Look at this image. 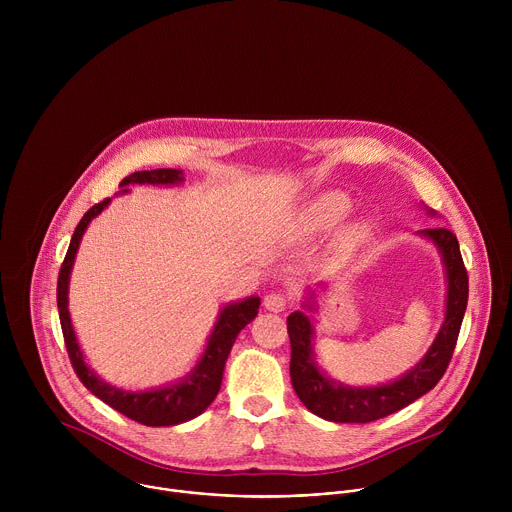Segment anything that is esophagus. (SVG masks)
<instances>
[{"mask_svg":"<svg viewBox=\"0 0 512 512\" xmlns=\"http://www.w3.org/2000/svg\"><path fill=\"white\" fill-rule=\"evenodd\" d=\"M287 304H289V300L283 294H279V291H271V294L265 296V300H263V306L275 314L283 312L287 308Z\"/></svg>","mask_w":512,"mask_h":512,"instance_id":"obj_1","label":"esophagus"}]
</instances>
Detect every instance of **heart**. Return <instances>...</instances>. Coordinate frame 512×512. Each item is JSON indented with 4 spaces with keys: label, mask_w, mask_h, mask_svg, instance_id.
I'll return each instance as SVG.
<instances>
[{
    "label": "heart",
    "mask_w": 512,
    "mask_h": 512,
    "mask_svg": "<svg viewBox=\"0 0 512 512\" xmlns=\"http://www.w3.org/2000/svg\"><path fill=\"white\" fill-rule=\"evenodd\" d=\"M350 210V198L342 192H330L320 196L306 214V223L310 229L314 231H326L334 225H338L342 218L348 214ZM367 235V225L364 223H352L350 227L344 229L342 233V243L352 247L356 243H360Z\"/></svg>",
    "instance_id": "heart-1"
}]
</instances>
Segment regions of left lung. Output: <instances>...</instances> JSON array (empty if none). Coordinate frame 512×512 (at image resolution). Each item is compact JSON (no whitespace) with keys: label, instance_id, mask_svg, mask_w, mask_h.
Listing matches in <instances>:
<instances>
[{"label":"left lung","instance_id":"left-lung-1","mask_svg":"<svg viewBox=\"0 0 512 512\" xmlns=\"http://www.w3.org/2000/svg\"><path fill=\"white\" fill-rule=\"evenodd\" d=\"M425 210L429 216H435V210L427 206ZM415 235L433 243V247L442 257L446 273V312L444 322L440 330H437L429 350L413 369H409L395 381L373 387H352L330 379L322 371L312 346L316 334V318L312 314L318 312L316 298L318 289L324 287V283L310 287L302 310H296L287 316V332L291 342V385H294L300 401L314 415L334 423L377 421L407 407L409 403L431 391L437 381L444 377L468 306V273L460 255L458 239L452 231L431 227L417 231Z\"/></svg>","mask_w":512,"mask_h":512}]
</instances>
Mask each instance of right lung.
<instances>
[{
    "label": "right lung",
    "instance_id": "add662e5",
    "mask_svg": "<svg viewBox=\"0 0 512 512\" xmlns=\"http://www.w3.org/2000/svg\"><path fill=\"white\" fill-rule=\"evenodd\" d=\"M184 182L182 170L172 168H160V170H143L133 172L119 184V194H127L129 186H178ZM111 198L95 204L85 212L81 223L77 225L75 233H72L64 263L58 273V287H56V302H58V316L60 326L66 342V350L70 356L72 367H75L79 379L83 385L99 397L103 403L113 407L115 411L123 413L125 417L150 425V427H166V425H178L184 421H190L198 417L206 407L214 401V397L221 391L225 364L231 354V348L239 336V332L255 320L261 300L257 296H249L239 302H231L221 308L218 318L214 322V328L206 340V346L192 367V371L182 377L180 381L168 383L164 387L148 389V391H125L119 389L107 381H103L89 364L85 362V354L81 350V344L77 340L75 328H72L70 312H68V285H70V273L72 265H75V257L81 245V239L91 225L93 218H97L107 206Z\"/></svg>",
    "mask_w": 512,
    "mask_h": 512
}]
</instances>
